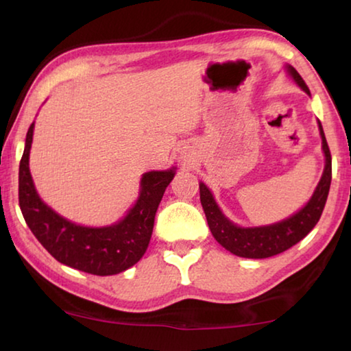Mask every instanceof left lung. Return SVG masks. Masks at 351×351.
I'll return each instance as SVG.
<instances>
[{
  "instance_id": "8db88e82",
  "label": "left lung",
  "mask_w": 351,
  "mask_h": 351,
  "mask_svg": "<svg viewBox=\"0 0 351 351\" xmlns=\"http://www.w3.org/2000/svg\"><path fill=\"white\" fill-rule=\"evenodd\" d=\"M288 74L306 94H310L306 83L302 79L300 74L293 66H287ZM319 123L320 138H322V150L325 154V169L322 178L314 190L311 199L302 207V209L283 219L269 226H260V228H240L234 224L230 219L223 215L218 204L213 199V195L206 184L199 182V199L203 206L207 224L212 235L223 247L228 249L239 257L245 258H268L287 251L295 243L311 232L314 226L317 224L320 215L328 198L330 184H331V153L328 144H326L322 123Z\"/></svg>"
}]
</instances>
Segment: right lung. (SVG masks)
I'll list each match as a JSON object with an SVG mask.
<instances>
[{
	"label": "right lung",
	"mask_w": 351,
	"mask_h": 351,
	"mask_svg": "<svg viewBox=\"0 0 351 351\" xmlns=\"http://www.w3.org/2000/svg\"><path fill=\"white\" fill-rule=\"evenodd\" d=\"M32 136L34 123L27 130L20 161L19 201L35 239L57 261L88 274L112 276L138 263L150 243L154 215L165 189L173 180L175 169L142 175L138 201L121 221L104 228H86L58 215L38 197L29 170Z\"/></svg>",
	"instance_id": "1"
}]
</instances>
